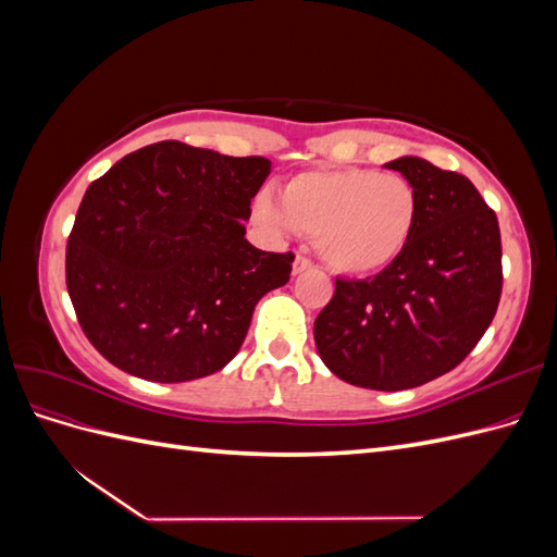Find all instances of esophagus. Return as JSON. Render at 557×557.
<instances>
[{
	"label": "esophagus",
	"mask_w": 557,
	"mask_h": 557,
	"mask_svg": "<svg viewBox=\"0 0 557 557\" xmlns=\"http://www.w3.org/2000/svg\"><path fill=\"white\" fill-rule=\"evenodd\" d=\"M309 269H311V260L297 256V258H295V262H293V276L305 274V272H309Z\"/></svg>",
	"instance_id": "34e87169"
}]
</instances>
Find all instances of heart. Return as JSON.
<instances>
[{"label":"heart","instance_id":"1","mask_svg":"<svg viewBox=\"0 0 557 557\" xmlns=\"http://www.w3.org/2000/svg\"><path fill=\"white\" fill-rule=\"evenodd\" d=\"M420 213L413 185L367 166L311 170L293 176L278 201L260 195L256 221L276 234H309L332 272L364 278L395 264Z\"/></svg>","mask_w":557,"mask_h":557}]
</instances>
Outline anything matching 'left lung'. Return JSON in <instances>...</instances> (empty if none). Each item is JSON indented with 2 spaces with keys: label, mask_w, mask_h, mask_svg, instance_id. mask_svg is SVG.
Wrapping results in <instances>:
<instances>
[{
  "label": "left lung",
  "mask_w": 557,
  "mask_h": 557,
  "mask_svg": "<svg viewBox=\"0 0 557 557\" xmlns=\"http://www.w3.org/2000/svg\"><path fill=\"white\" fill-rule=\"evenodd\" d=\"M418 197L416 232L374 278H336L313 336L334 376L369 391H407L458 367L493 323L502 242L493 209L469 178L401 156L383 164Z\"/></svg>",
  "instance_id": "1"
}]
</instances>
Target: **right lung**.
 <instances>
[{"mask_svg": "<svg viewBox=\"0 0 557 557\" xmlns=\"http://www.w3.org/2000/svg\"><path fill=\"white\" fill-rule=\"evenodd\" d=\"M269 174L267 158L158 141L90 185L66 244V290L111 364L183 383L237 356L258 301L288 283L295 260L244 239Z\"/></svg>", "mask_w": 557, "mask_h": 557, "instance_id": "right-lung-1", "label": "right lung"}]
</instances>
